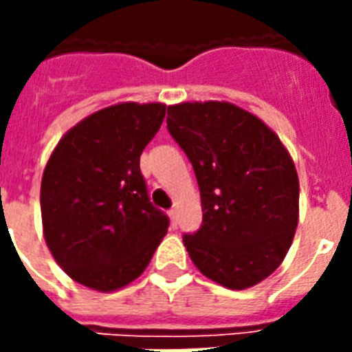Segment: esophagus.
<instances>
[{
    "label": "esophagus",
    "instance_id": "34e87169",
    "mask_svg": "<svg viewBox=\"0 0 352 352\" xmlns=\"http://www.w3.org/2000/svg\"><path fill=\"white\" fill-rule=\"evenodd\" d=\"M168 214H170L171 226H173V228H175V226H177V210H175V208H171L170 212H168Z\"/></svg>",
    "mask_w": 352,
    "mask_h": 352
}]
</instances>
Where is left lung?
Segmentation results:
<instances>
[{
  "instance_id": "8db88e82",
  "label": "left lung",
  "mask_w": 352,
  "mask_h": 352,
  "mask_svg": "<svg viewBox=\"0 0 352 352\" xmlns=\"http://www.w3.org/2000/svg\"><path fill=\"white\" fill-rule=\"evenodd\" d=\"M166 122L201 190L203 225L182 237L193 265L226 289L261 283L294 239L300 217L294 160L261 118L230 102L175 104Z\"/></svg>"
}]
</instances>
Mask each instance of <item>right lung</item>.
<instances>
[{"mask_svg":"<svg viewBox=\"0 0 352 352\" xmlns=\"http://www.w3.org/2000/svg\"><path fill=\"white\" fill-rule=\"evenodd\" d=\"M164 115L160 102L104 107L71 127L47 160L43 237L63 272L87 289L113 292L135 281L168 232L140 173Z\"/></svg>","mask_w":352,"mask_h":352,"instance_id":"obj_1","label":"right lung"}]
</instances>
